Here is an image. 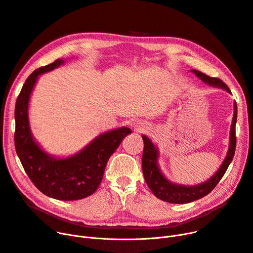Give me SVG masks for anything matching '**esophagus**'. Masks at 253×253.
I'll return each instance as SVG.
<instances>
[{"label": "esophagus", "instance_id": "esophagus-1", "mask_svg": "<svg viewBox=\"0 0 253 253\" xmlns=\"http://www.w3.org/2000/svg\"><path fill=\"white\" fill-rule=\"evenodd\" d=\"M145 129H147V127H144V126H142V125H139V126H138V128H137L136 130L140 132V131H142V130H145Z\"/></svg>", "mask_w": 253, "mask_h": 253}]
</instances>
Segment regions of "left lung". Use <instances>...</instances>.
Masks as SVG:
<instances>
[{"label":"left lung","instance_id":"left-lung-1","mask_svg":"<svg viewBox=\"0 0 253 253\" xmlns=\"http://www.w3.org/2000/svg\"><path fill=\"white\" fill-rule=\"evenodd\" d=\"M192 72L195 73L196 76L200 78L206 84H209L214 87H219L227 90L228 92H231L227 84L223 83L220 79L209 77L204 73L197 70H193ZM234 108H235V111H234L233 123L231 126L230 149L227 157H225V160L223 161L222 165L220 166V168L218 169L216 173L209 180L201 184L195 185V187H185V185H179V184L171 183L170 181H168L164 177V175L161 173V171L159 169L157 164L158 150L147 136L144 135L142 136L143 153H142V159H141V162H142L141 165H142L143 176L145 181H147V184L149 185L150 190L153 192V194L157 198L161 199V200L168 203L185 204L205 197L216 187L219 180L224 175L229 165L231 164L235 155V151H236V122H237V103L236 102H235Z\"/></svg>","mask_w":253,"mask_h":253}]
</instances>
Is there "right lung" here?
Instances as JSON below:
<instances>
[{
    "label": "right lung",
    "mask_w": 253,
    "mask_h": 253,
    "mask_svg": "<svg viewBox=\"0 0 253 253\" xmlns=\"http://www.w3.org/2000/svg\"><path fill=\"white\" fill-rule=\"evenodd\" d=\"M64 61L56 59L33 72L15 104V150L19 160L36 188L46 196L63 201H74L94 193L102 180L105 165L124 137L131 133L127 127L99 135L82 152L66 159H54L35 142L30 126L28 108L38 77L57 68Z\"/></svg>",
    "instance_id": "1"
}]
</instances>
